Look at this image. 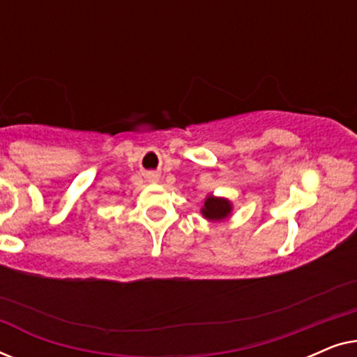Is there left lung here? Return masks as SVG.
<instances>
[{
    "instance_id": "left-lung-1",
    "label": "left lung",
    "mask_w": 357,
    "mask_h": 357,
    "mask_svg": "<svg viewBox=\"0 0 357 357\" xmlns=\"http://www.w3.org/2000/svg\"><path fill=\"white\" fill-rule=\"evenodd\" d=\"M232 213V203L226 198H216L213 195L204 199L202 214L208 221H222Z\"/></svg>"
}]
</instances>
